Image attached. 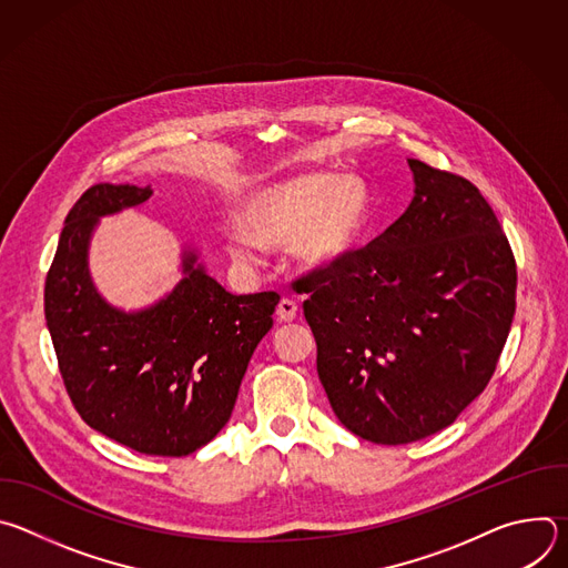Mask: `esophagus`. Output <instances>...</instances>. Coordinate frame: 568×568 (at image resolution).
Returning <instances> with one entry per match:
<instances>
[{
  "label": "esophagus",
  "mask_w": 568,
  "mask_h": 568,
  "mask_svg": "<svg viewBox=\"0 0 568 568\" xmlns=\"http://www.w3.org/2000/svg\"><path fill=\"white\" fill-rule=\"evenodd\" d=\"M296 312H298V305H296L292 298H281V301H278V307H276L278 321L290 323V321L296 318Z\"/></svg>",
  "instance_id": "esophagus-1"
}]
</instances>
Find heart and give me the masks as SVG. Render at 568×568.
Segmentation results:
<instances>
[{"mask_svg":"<svg viewBox=\"0 0 568 568\" xmlns=\"http://www.w3.org/2000/svg\"><path fill=\"white\" fill-rule=\"evenodd\" d=\"M371 215V189L353 173L312 171L254 193L240 211L242 226H229L226 250L242 265H258L263 247H285L307 267L342 261Z\"/></svg>","mask_w":568,"mask_h":568,"instance_id":"heart-1","label":"heart"}]
</instances>
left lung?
<instances>
[{"label":"left lung","mask_w":568,"mask_h":568,"mask_svg":"<svg viewBox=\"0 0 568 568\" xmlns=\"http://www.w3.org/2000/svg\"><path fill=\"white\" fill-rule=\"evenodd\" d=\"M416 195L384 233L292 285L339 423L377 445L449 427L495 375L517 294L501 224L460 175L409 159Z\"/></svg>","instance_id":"8db88e82"}]
</instances>
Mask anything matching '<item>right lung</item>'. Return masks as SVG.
Wrapping results in <instances>:
<instances>
[{
  "instance_id": "1",
  "label": "right lung",
  "mask_w": 568,
  "mask_h": 568,
  "mask_svg": "<svg viewBox=\"0 0 568 568\" xmlns=\"http://www.w3.org/2000/svg\"><path fill=\"white\" fill-rule=\"evenodd\" d=\"M150 186L97 184L71 206L44 283V316L71 404L92 429L148 456H189L229 423L247 364L272 328L276 292L231 294L184 252V278L141 312L94 287L88 247L101 215Z\"/></svg>"
}]
</instances>
